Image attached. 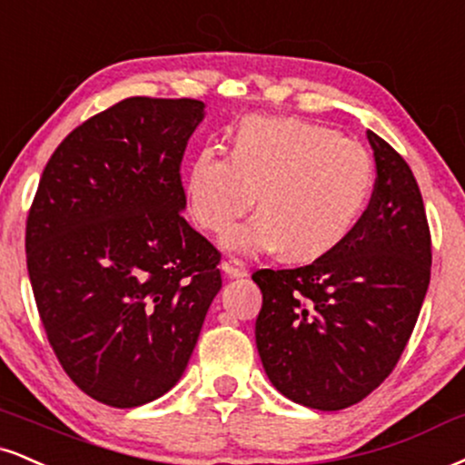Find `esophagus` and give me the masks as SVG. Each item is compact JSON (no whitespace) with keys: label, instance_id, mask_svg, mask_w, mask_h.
<instances>
[{"label":"esophagus","instance_id":"1","mask_svg":"<svg viewBox=\"0 0 465 465\" xmlns=\"http://www.w3.org/2000/svg\"><path fill=\"white\" fill-rule=\"evenodd\" d=\"M221 268H223V272H225V275L232 277V279H240V277H247L249 275L247 266H244L240 260H225L221 264Z\"/></svg>","mask_w":465,"mask_h":465}]
</instances>
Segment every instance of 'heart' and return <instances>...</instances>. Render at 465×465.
Returning <instances> with one entry per match:
<instances>
[{
  "instance_id": "obj_1",
  "label": "heart",
  "mask_w": 465,
  "mask_h": 465,
  "mask_svg": "<svg viewBox=\"0 0 465 465\" xmlns=\"http://www.w3.org/2000/svg\"><path fill=\"white\" fill-rule=\"evenodd\" d=\"M374 183L368 151L329 127L292 116H247L232 153L201 149L186 177L188 208L221 233L251 205L260 212L223 236L240 255L275 251L307 262L331 253L366 210Z\"/></svg>"
}]
</instances>
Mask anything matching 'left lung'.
Segmentation results:
<instances>
[{"mask_svg": "<svg viewBox=\"0 0 465 465\" xmlns=\"http://www.w3.org/2000/svg\"><path fill=\"white\" fill-rule=\"evenodd\" d=\"M371 205L331 253L292 271H257L255 344L271 383L299 405L338 411L394 371L429 288L430 236L407 162L368 132Z\"/></svg>", "mask_w": 465, "mask_h": 465, "instance_id": "1", "label": "left lung"}]
</instances>
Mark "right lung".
Segmentation results:
<instances>
[{"label": "right lung", "mask_w": 465, "mask_h": 465, "mask_svg": "<svg viewBox=\"0 0 465 465\" xmlns=\"http://www.w3.org/2000/svg\"><path fill=\"white\" fill-rule=\"evenodd\" d=\"M197 99L130 97L60 143L27 216V272L73 383L138 407L186 371L221 290V253L188 225L179 164Z\"/></svg>", "instance_id": "1"}]
</instances>
